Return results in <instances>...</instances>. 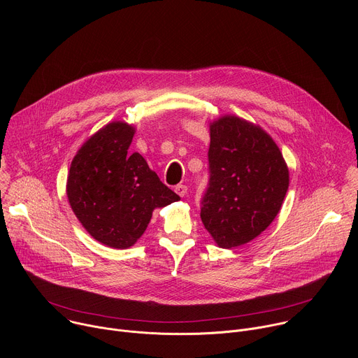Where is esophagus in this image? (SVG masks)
Listing matches in <instances>:
<instances>
[{
	"mask_svg": "<svg viewBox=\"0 0 358 358\" xmlns=\"http://www.w3.org/2000/svg\"><path fill=\"white\" fill-rule=\"evenodd\" d=\"M174 191H176L180 196H184V195L187 194V187H185L184 184H178V185H176Z\"/></svg>",
	"mask_w": 358,
	"mask_h": 358,
	"instance_id": "obj_1",
	"label": "esophagus"
}]
</instances>
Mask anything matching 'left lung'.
Here are the masks:
<instances>
[{
  "mask_svg": "<svg viewBox=\"0 0 358 358\" xmlns=\"http://www.w3.org/2000/svg\"><path fill=\"white\" fill-rule=\"evenodd\" d=\"M210 136V182L201 199V220L218 246L236 248L276 218L289 170L272 137L241 117H220Z\"/></svg>",
  "mask_w": 358,
  "mask_h": 358,
  "instance_id": "left-lung-1",
  "label": "left lung"
}]
</instances>
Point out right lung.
I'll list each match as a JSON object with an SVG mask.
<instances>
[{"label":"right lung","mask_w":358,"mask_h":358,"mask_svg":"<svg viewBox=\"0 0 358 358\" xmlns=\"http://www.w3.org/2000/svg\"><path fill=\"white\" fill-rule=\"evenodd\" d=\"M134 127L112 122L96 131L72 160L66 195L83 228L100 243L126 249L144 234L152 211L180 196L127 151Z\"/></svg>","instance_id":"1"}]
</instances>
